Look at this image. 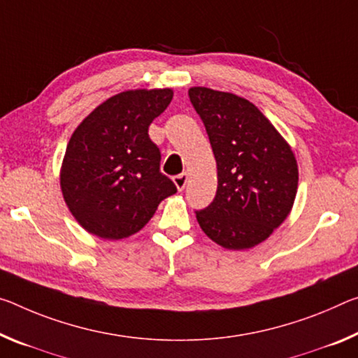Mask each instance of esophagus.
Returning a JSON list of instances; mask_svg holds the SVG:
<instances>
[{
    "label": "esophagus",
    "mask_w": 358,
    "mask_h": 358,
    "mask_svg": "<svg viewBox=\"0 0 358 358\" xmlns=\"http://www.w3.org/2000/svg\"><path fill=\"white\" fill-rule=\"evenodd\" d=\"M173 183L177 186L178 191H183L186 183H188V173H180V175H175L173 177Z\"/></svg>",
    "instance_id": "esophagus-1"
}]
</instances>
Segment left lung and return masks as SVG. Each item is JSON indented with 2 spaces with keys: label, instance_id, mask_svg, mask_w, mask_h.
I'll list each match as a JSON object with an SVG mask.
<instances>
[{
  "label": "left lung",
  "instance_id": "left-lung-1",
  "mask_svg": "<svg viewBox=\"0 0 358 358\" xmlns=\"http://www.w3.org/2000/svg\"><path fill=\"white\" fill-rule=\"evenodd\" d=\"M188 95L206 126L218 170L217 196L196 218L218 245L252 248L290 213L298 189L296 159L252 101L208 87H191Z\"/></svg>",
  "mask_w": 358,
  "mask_h": 358
}]
</instances>
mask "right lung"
<instances>
[{"mask_svg": "<svg viewBox=\"0 0 358 358\" xmlns=\"http://www.w3.org/2000/svg\"><path fill=\"white\" fill-rule=\"evenodd\" d=\"M172 89L116 94L79 124L68 141L60 188L73 217L90 234L119 241L148 223L177 186L161 173V151L148 127Z\"/></svg>", "mask_w": 358, "mask_h": 358, "instance_id": "obj_1", "label": "right lung"}]
</instances>
